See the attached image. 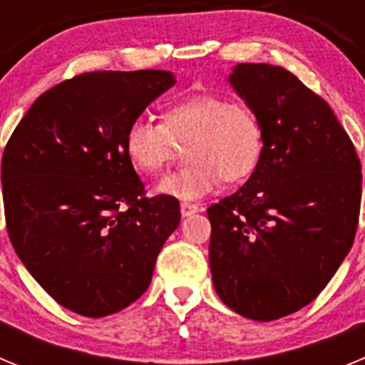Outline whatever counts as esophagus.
<instances>
[{"mask_svg":"<svg viewBox=\"0 0 365 365\" xmlns=\"http://www.w3.org/2000/svg\"><path fill=\"white\" fill-rule=\"evenodd\" d=\"M197 212H201V206L192 205V202H182L180 205V214H182V217H190V215L197 214Z\"/></svg>","mask_w":365,"mask_h":365,"instance_id":"obj_1","label":"esophagus"}]
</instances>
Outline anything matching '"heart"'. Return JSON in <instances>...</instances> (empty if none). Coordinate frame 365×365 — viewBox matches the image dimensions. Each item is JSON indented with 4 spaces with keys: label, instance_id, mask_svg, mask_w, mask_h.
Listing matches in <instances>:
<instances>
[{
    "label": "heart",
    "instance_id": "obj_1",
    "mask_svg": "<svg viewBox=\"0 0 365 365\" xmlns=\"http://www.w3.org/2000/svg\"><path fill=\"white\" fill-rule=\"evenodd\" d=\"M186 144L190 160L180 172L159 180L155 193L197 201L221 185L248 177L263 153V128L248 106L219 95H195L170 106L163 124L135 118L124 135L125 153L137 170L159 173Z\"/></svg>",
    "mask_w": 365,
    "mask_h": 365
}]
</instances>
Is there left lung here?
Here are the masks:
<instances>
[{
    "label": "left lung",
    "instance_id": "1",
    "mask_svg": "<svg viewBox=\"0 0 365 365\" xmlns=\"http://www.w3.org/2000/svg\"><path fill=\"white\" fill-rule=\"evenodd\" d=\"M228 82L263 128L250 179L208 208L210 270L225 305L250 320L299 311L346 259L362 173L349 135L291 71L237 63Z\"/></svg>",
    "mask_w": 365,
    "mask_h": 365
}]
</instances>
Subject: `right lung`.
<instances>
[{
	"mask_svg": "<svg viewBox=\"0 0 365 365\" xmlns=\"http://www.w3.org/2000/svg\"><path fill=\"white\" fill-rule=\"evenodd\" d=\"M175 86L170 71H96L45 91L3 151L9 237L43 291L76 314L118 312L150 287L179 227L177 199L144 197L128 125Z\"/></svg>",
	"mask_w": 365,
	"mask_h": 365,
	"instance_id": "add662e5",
	"label": "right lung"
}]
</instances>
